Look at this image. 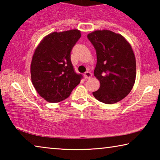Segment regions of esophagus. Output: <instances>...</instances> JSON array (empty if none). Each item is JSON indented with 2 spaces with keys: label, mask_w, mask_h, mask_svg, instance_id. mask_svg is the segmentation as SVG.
<instances>
[{
  "label": "esophagus",
  "mask_w": 160,
  "mask_h": 160,
  "mask_svg": "<svg viewBox=\"0 0 160 160\" xmlns=\"http://www.w3.org/2000/svg\"><path fill=\"white\" fill-rule=\"evenodd\" d=\"M84 76H85V78H87V79H90V78H91L92 76V75L90 72L87 71L85 72V74H84Z\"/></svg>",
  "instance_id": "esophagus-1"
}]
</instances>
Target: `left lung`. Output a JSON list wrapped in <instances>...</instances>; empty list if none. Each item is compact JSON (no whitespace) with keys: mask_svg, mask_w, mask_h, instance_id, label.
<instances>
[{"mask_svg":"<svg viewBox=\"0 0 160 160\" xmlns=\"http://www.w3.org/2000/svg\"><path fill=\"white\" fill-rule=\"evenodd\" d=\"M88 38L97 52L94 76L99 90L92 92L98 101L112 104L128 95L136 77V61L129 42L120 34L107 29L95 30Z\"/></svg>","mask_w":160,"mask_h":160,"instance_id":"left-lung-1","label":"left lung"}]
</instances>
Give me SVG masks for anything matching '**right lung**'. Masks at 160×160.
<instances>
[{
	"label": "right lung",
	"mask_w": 160,
	"mask_h": 160,
	"mask_svg": "<svg viewBox=\"0 0 160 160\" xmlns=\"http://www.w3.org/2000/svg\"><path fill=\"white\" fill-rule=\"evenodd\" d=\"M80 32L77 29L52 32L43 38L35 49L31 79L35 90L46 101H63L80 82L82 75L75 73L70 61V52Z\"/></svg>",
	"instance_id": "add662e5"
}]
</instances>
